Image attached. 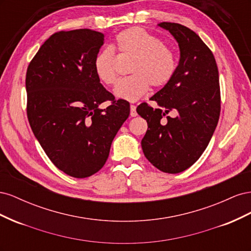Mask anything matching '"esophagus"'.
I'll list each match as a JSON object with an SVG mask.
<instances>
[{
	"label": "esophagus",
	"mask_w": 251,
	"mask_h": 251,
	"mask_svg": "<svg viewBox=\"0 0 251 251\" xmlns=\"http://www.w3.org/2000/svg\"><path fill=\"white\" fill-rule=\"evenodd\" d=\"M130 108H131V116L132 117L137 116V112H136V105L135 104H131Z\"/></svg>",
	"instance_id": "34e87169"
}]
</instances>
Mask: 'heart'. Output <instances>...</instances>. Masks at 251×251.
Here are the masks:
<instances>
[{
    "instance_id": "heart-1",
    "label": "heart",
    "mask_w": 251,
    "mask_h": 251,
    "mask_svg": "<svg viewBox=\"0 0 251 251\" xmlns=\"http://www.w3.org/2000/svg\"><path fill=\"white\" fill-rule=\"evenodd\" d=\"M119 53L134 57L130 67L131 76L121 78L114 93L118 98L137 100L147 93L150 85L162 88L173 79L177 71V57L173 49L164 45L160 37L140 27L123 30L115 36ZM97 78L104 85L116 80V58L111 48H105L95 55L93 62Z\"/></svg>"
}]
</instances>
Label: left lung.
I'll return each instance as SVG.
<instances>
[{
    "mask_svg": "<svg viewBox=\"0 0 251 251\" xmlns=\"http://www.w3.org/2000/svg\"><path fill=\"white\" fill-rule=\"evenodd\" d=\"M159 26L178 42L179 65L173 79L151 97L158 107L142 102L136 111L148 123L141 140L144 156L161 172L177 174L198 160L216 130L221 112L219 71L211 50L193 30L170 22ZM171 110L177 115L166 117Z\"/></svg>",
    "mask_w": 251,
    "mask_h": 251,
    "instance_id": "8db88e82",
    "label": "left lung"
}]
</instances>
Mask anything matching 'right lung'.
<instances>
[{
	"label": "right lung",
	"instance_id": "add662e5",
	"mask_svg": "<svg viewBox=\"0 0 251 251\" xmlns=\"http://www.w3.org/2000/svg\"><path fill=\"white\" fill-rule=\"evenodd\" d=\"M103 34L91 29L53 33L29 63L27 117L51 162L74 178L104 165L112 141L130 115V103L115 100L94 72ZM110 101L105 109L99 104Z\"/></svg>",
	"mask_w": 251,
	"mask_h": 251
}]
</instances>
